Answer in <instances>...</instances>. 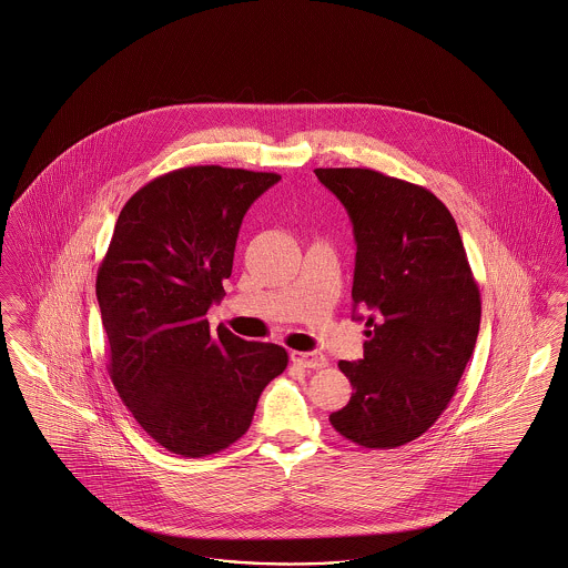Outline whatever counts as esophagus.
Wrapping results in <instances>:
<instances>
[{"instance_id": "34e87169", "label": "esophagus", "mask_w": 568, "mask_h": 568, "mask_svg": "<svg viewBox=\"0 0 568 568\" xmlns=\"http://www.w3.org/2000/svg\"><path fill=\"white\" fill-rule=\"evenodd\" d=\"M292 362L300 364L304 368H325L327 366V359L322 353L315 352H292Z\"/></svg>"}]
</instances>
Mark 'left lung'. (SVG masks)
<instances>
[{
  "mask_svg": "<svg viewBox=\"0 0 568 568\" xmlns=\"http://www.w3.org/2000/svg\"><path fill=\"white\" fill-rule=\"evenodd\" d=\"M315 174L349 213L353 304L373 313L364 357L338 362L353 394L329 424L366 449H394L454 398L479 334V287L456 219L433 191L371 168Z\"/></svg>",
  "mask_w": 568,
  "mask_h": 568,
  "instance_id": "1",
  "label": "left lung"
}]
</instances>
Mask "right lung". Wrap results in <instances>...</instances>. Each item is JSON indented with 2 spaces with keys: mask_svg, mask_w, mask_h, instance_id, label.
Segmentation results:
<instances>
[{
  "mask_svg": "<svg viewBox=\"0 0 568 568\" xmlns=\"http://www.w3.org/2000/svg\"><path fill=\"white\" fill-rule=\"evenodd\" d=\"M274 172L190 165L153 179L125 202L95 294L121 400L155 443L183 458L211 456L243 436L287 352L244 341L206 320L225 296L248 206Z\"/></svg>",
  "mask_w": 568,
  "mask_h": 568,
  "instance_id": "1",
  "label": "right lung"
}]
</instances>
